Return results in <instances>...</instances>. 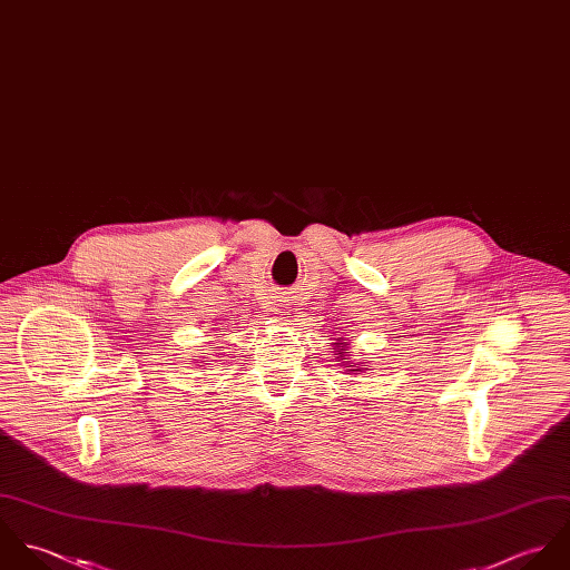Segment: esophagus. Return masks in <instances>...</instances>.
Segmentation results:
<instances>
[{"instance_id": "1", "label": "esophagus", "mask_w": 570, "mask_h": 570, "mask_svg": "<svg viewBox=\"0 0 570 570\" xmlns=\"http://www.w3.org/2000/svg\"><path fill=\"white\" fill-rule=\"evenodd\" d=\"M286 306H291V304H284V308H282V311H286Z\"/></svg>"}]
</instances>
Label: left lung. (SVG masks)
Segmentation results:
<instances>
[{
	"instance_id": "obj_1",
	"label": "left lung",
	"mask_w": 570,
	"mask_h": 570,
	"mask_svg": "<svg viewBox=\"0 0 570 570\" xmlns=\"http://www.w3.org/2000/svg\"><path fill=\"white\" fill-rule=\"evenodd\" d=\"M340 340H342V337H340ZM345 347H347V343H345V340H343V343H335V347H333V350H335V354H337L335 358H340V361H342V358H345V356H350V354H345V352H343ZM342 365L343 367H347V374H350V372H361V370H367V367H361L358 363L350 365L347 361H342Z\"/></svg>"
}]
</instances>
